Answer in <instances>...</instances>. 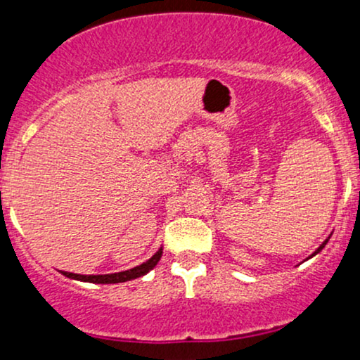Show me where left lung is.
Wrapping results in <instances>:
<instances>
[{
  "label": "left lung",
  "instance_id": "obj_1",
  "mask_svg": "<svg viewBox=\"0 0 360 360\" xmlns=\"http://www.w3.org/2000/svg\"><path fill=\"white\" fill-rule=\"evenodd\" d=\"M328 240H330V237H328V238H325V240H323V243H321V245H320V247H318V249H316L315 252H313V254H311V255H309V257H308V259H311V257H313V255H316V254H318V252H320L321 249H323V247L326 245V242H328ZM308 259H307V260H308Z\"/></svg>",
  "mask_w": 360,
  "mask_h": 360
}]
</instances>
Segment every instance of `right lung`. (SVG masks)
<instances>
[{
  "label": "right lung",
  "mask_w": 360,
  "mask_h": 360,
  "mask_svg": "<svg viewBox=\"0 0 360 360\" xmlns=\"http://www.w3.org/2000/svg\"><path fill=\"white\" fill-rule=\"evenodd\" d=\"M160 257H162V247L152 255L150 259L146 260L140 266L134 267V269L128 271H122V272H113V274H98V276H84V274H74V272H65L62 271V274L65 278L71 279H77V281H84V283H94V284H117V283H125V281H131L137 279L140 276H146L148 271H152L157 266Z\"/></svg>",
  "instance_id": "right-lung-1"
}]
</instances>
